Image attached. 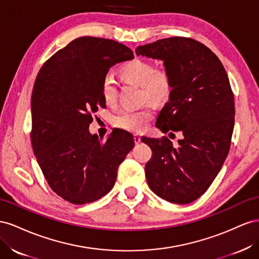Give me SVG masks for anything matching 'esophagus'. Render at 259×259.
Here are the masks:
<instances>
[{
    "label": "esophagus",
    "instance_id": "obj_1",
    "mask_svg": "<svg viewBox=\"0 0 259 259\" xmlns=\"http://www.w3.org/2000/svg\"><path fill=\"white\" fill-rule=\"evenodd\" d=\"M134 139H135V143L136 144H139L140 142H141V137H140L139 135H135Z\"/></svg>",
    "mask_w": 259,
    "mask_h": 259
}]
</instances>
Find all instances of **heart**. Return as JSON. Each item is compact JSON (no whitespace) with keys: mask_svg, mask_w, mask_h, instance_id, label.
I'll use <instances>...</instances> for the list:
<instances>
[{"mask_svg":"<svg viewBox=\"0 0 259 259\" xmlns=\"http://www.w3.org/2000/svg\"><path fill=\"white\" fill-rule=\"evenodd\" d=\"M120 77L142 88V97L153 103H164L170 98L172 92V78L165 69H155V66L147 61L132 60L125 63L119 69ZM101 95L105 104L112 106L117 102L118 90L115 81L109 76L103 78L101 82ZM153 117L151 106L140 109H125L113 119L117 128L130 131H142Z\"/></svg>","mask_w":259,"mask_h":259,"instance_id":"heart-1","label":"heart"}]
</instances>
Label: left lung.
<instances>
[{"instance_id": "obj_1", "label": "left lung", "mask_w": 259, "mask_h": 259, "mask_svg": "<svg viewBox=\"0 0 259 259\" xmlns=\"http://www.w3.org/2000/svg\"><path fill=\"white\" fill-rule=\"evenodd\" d=\"M136 54L162 61L170 73L172 92L156 127L182 135L178 147L165 137L142 138L153 152L147 184L168 202L189 204L209 188L230 150L235 112L227 72L207 47L183 36L140 46Z\"/></svg>"}]
</instances>
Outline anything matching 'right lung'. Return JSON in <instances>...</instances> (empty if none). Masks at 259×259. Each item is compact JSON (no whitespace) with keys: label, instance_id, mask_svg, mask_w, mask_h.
Returning a JSON list of instances; mask_svg holds the SVG:
<instances>
[{"label":"right lung","instance_id":"1","mask_svg":"<svg viewBox=\"0 0 259 259\" xmlns=\"http://www.w3.org/2000/svg\"><path fill=\"white\" fill-rule=\"evenodd\" d=\"M134 58L108 39L82 36L48 60L36 76L32 97L31 143L51 189L72 204L98 201L113 189L117 170L134 149L127 131L106 141L91 135L92 114L105 102L101 82L110 67Z\"/></svg>","mask_w":259,"mask_h":259}]
</instances>
